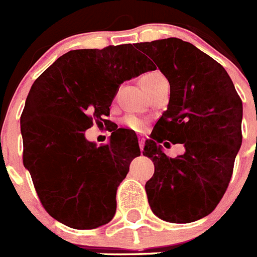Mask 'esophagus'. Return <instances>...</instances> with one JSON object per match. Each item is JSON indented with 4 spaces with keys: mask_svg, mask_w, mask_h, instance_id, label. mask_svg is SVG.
<instances>
[{
    "mask_svg": "<svg viewBox=\"0 0 257 257\" xmlns=\"http://www.w3.org/2000/svg\"><path fill=\"white\" fill-rule=\"evenodd\" d=\"M144 143H145V140H144V138H142V136H139V147H140V151H144Z\"/></svg>",
    "mask_w": 257,
    "mask_h": 257,
    "instance_id": "34e87169",
    "label": "esophagus"
}]
</instances>
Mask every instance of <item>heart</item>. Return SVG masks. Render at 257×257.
I'll use <instances>...</instances> for the list:
<instances>
[{
    "mask_svg": "<svg viewBox=\"0 0 257 257\" xmlns=\"http://www.w3.org/2000/svg\"><path fill=\"white\" fill-rule=\"evenodd\" d=\"M163 79L166 78L160 72L152 70V72L143 74L142 78H140V83H142L143 88H144L145 91L148 92L151 88H153L157 83L163 81ZM123 124L127 128H130V130L135 131V133H142V131L145 130V127H147V121L140 117H136V115H127V117L123 118Z\"/></svg>",
    "mask_w": 257,
    "mask_h": 257,
    "instance_id": "1",
    "label": "heart"
}]
</instances>
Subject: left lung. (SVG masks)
<instances>
[{"label":"left lung","instance_id":"8db88e82","mask_svg":"<svg viewBox=\"0 0 257 257\" xmlns=\"http://www.w3.org/2000/svg\"><path fill=\"white\" fill-rule=\"evenodd\" d=\"M170 82L167 110L145 142L144 154L154 162L145 184L154 215L187 224L212 212L230 181L242 144V100L226 70L207 54L180 38L140 42ZM184 144L176 159L160 142Z\"/></svg>","mask_w":257,"mask_h":257}]
</instances>
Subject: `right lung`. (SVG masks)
I'll return each mask as SVG.
<instances>
[{"label": "right lung", "instance_id": "1", "mask_svg": "<svg viewBox=\"0 0 257 257\" xmlns=\"http://www.w3.org/2000/svg\"><path fill=\"white\" fill-rule=\"evenodd\" d=\"M154 69L133 45L72 50L32 85L20 117L23 163L45 210L61 224L95 229L113 219L118 185L140 156L138 138L118 128L97 147L85 131L108 123L121 83Z\"/></svg>", "mask_w": 257, "mask_h": 257}]
</instances>
